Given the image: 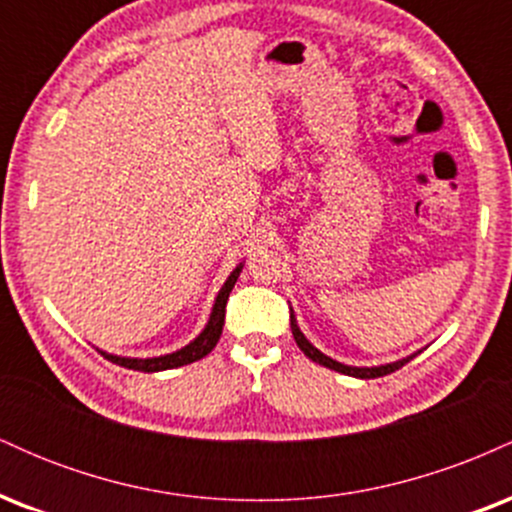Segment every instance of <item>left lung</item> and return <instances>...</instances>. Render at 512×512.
Masks as SVG:
<instances>
[{
	"label": "left lung",
	"instance_id": "8db88e82",
	"mask_svg": "<svg viewBox=\"0 0 512 512\" xmlns=\"http://www.w3.org/2000/svg\"><path fill=\"white\" fill-rule=\"evenodd\" d=\"M291 332H293V339H296L298 349H301L303 354L310 358V361L320 363V366H325V368H330V370H337V373L354 375V378H361V380L383 378V375H387V373H395V370H399V368L404 366V363H409L411 358L419 354V351H416V354H411V356H407V358H399V361H395V363H385V366H370V368H368V366H363V368H361V366H344V363L334 361V358L322 354L320 349H315V346L310 344L308 339H305V334L301 332V327H298L296 315H293V310H291Z\"/></svg>",
	"mask_w": 512,
	"mask_h": 512
}]
</instances>
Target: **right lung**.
Masks as SVG:
<instances>
[{"instance_id":"add662e5","label":"right lung","mask_w":512,"mask_h":512,"mask_svg":"<svg viewBox=\"0 0 512 512\" xmlns=\"http://www.w3.org/2000/svg\"><path fill=\"white\" fill-rule=\"evenodd\" d=\"M240 272H243V262H240L238 267L233 269L231 276H228V279H226V284L221 286V291H219V296H216L214 308H211L209 322H207V325H204V330L199 332L190 344L182 346V349L173 351V354L154 356V358H129V356L105 354V351H101V349H98V351H101V354L108 358V361L117 363V366L129 368V370H142V373H158V370L180 368V366H187V363L199 361V358L207 356L209 351L216 346V342H219L221 330H223V320H226L228 296H231V291H233V286H236Z\"/></svg>"}]
</instances>
